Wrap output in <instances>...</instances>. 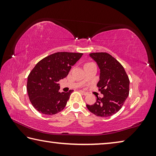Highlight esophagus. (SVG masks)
<instances>
[{"label":"esophagus","mask_w":156,"mask_h":156,"mask_svg":"<svg viewBox=\"0 0 156 156\" xmlns=\"http://www.w3.org/2000/svg\"><path fill=\"white\" fill-rule=\"evenodd\" d=\"M80 91L81 92V93H82V94H84V96H87V94H88V93H87V92H86V91H83V90H80Z\"/></svg>","instance_id":"esophagus-1"}]
</instances>
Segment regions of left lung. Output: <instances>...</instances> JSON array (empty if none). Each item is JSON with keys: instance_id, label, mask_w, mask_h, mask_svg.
<instances>
[{"instance_id": "obj_1", "label": "left lung", "mask_w": 156, "mask_h": 156, "mask_svg": "<svg viewBox=\"0 0 156 156\" xmlns=\"http://www.w3.org/2000/svg\"><path fill=\"white\" fill-rule=\"evenodd\" d=\"M100 69L97 84L103 97L98 98L94 105H87V109L97 116L109 117L119 111L129 94V79L122 65L106 52L89 54Z\"/></svg>"}]
</instances>
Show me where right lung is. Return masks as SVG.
Instances as JSON below:
<instances>
[{"mask_svg": "<svg viewBox=\"0 0 156 156\" xmlns=\"http://www.w3.org/2000/svg\"><path fill=\"white\" fill-rule=\"evenodd\" d=\"M83 54L56 52L40 60L27 77V90L31 105L41 113L54 115L64 109L73 90L58 91V81L67 77Z\"/></svg>", "mask_w": 156, "mask_h": 156, "instance_id": "1", "label": "right lung"}]
</instances>
